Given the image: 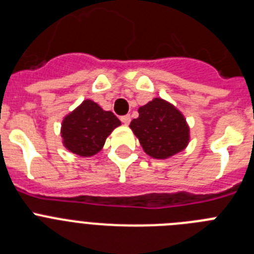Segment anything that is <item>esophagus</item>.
I'll return each mask as SVG.
<instances>
[{
	"label": "esophagus",
	"mask_w": 254,
	"mask_h": 254,
	"mask_svg": "<svg viewBox=\"0 0 254 254\" xmlns=\"http://www.w3.org/2000/svg\"><path fill=\"white\" fill-rule=\"evenodd\" d=\"M121 121H122V123L125 126H128L129 122H131V116H129V114H127V116L121 117Z\"/></svg>",
	"instance_id": "esophagus-1"
}]
</instances>
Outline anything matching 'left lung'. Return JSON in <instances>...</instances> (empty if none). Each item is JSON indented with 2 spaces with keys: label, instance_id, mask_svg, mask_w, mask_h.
<instances>
[{
  "label": "left lung",
  "instance_id": "left-lung-1",
  "mask_svg": "<svg viewBox=\"0 0 254 254\" xmlns=\"http://www.w3.org/2000/svg\"><path fill=\"white\" fill-rule=\"evenodd\" d=\"M143 151L154 159H168L190 142V126L172 103L161 98L138 108V118L129 125Z\"/></svg>",
  "mask_w": 254,
  "mask_h": 254
}]
</instances>
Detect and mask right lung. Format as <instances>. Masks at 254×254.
I'll return each mask as SVG.
<instances>
[{"label": "right lung", "instance_id": "right-lung-1", "mask_svg": "<svg viewBox=\"0 0 254 254\" xmlns=\"http://www.w3.org/2000/svg\"><path fill=\"white\" fill-rule=\"evenodd\" d=\"M121 121L98 103L86 99L62 121L61 137L68 151L89 158L98 154Z\"/></svg>", "mask_w": 254, "mask_h": 254}]
</instances>
